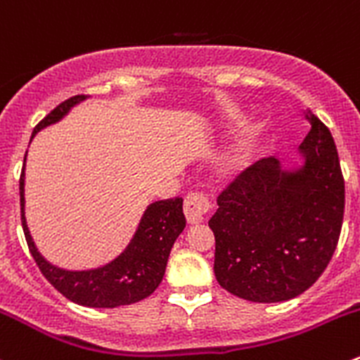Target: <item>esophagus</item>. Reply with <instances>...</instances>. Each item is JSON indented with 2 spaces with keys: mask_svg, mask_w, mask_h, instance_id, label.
<instances>
[{
  "mask_svg": "<svg viewBox=\"0 0 360 360\" xmlns=\"http://www.w3.org/2000/svg\"><path fill=\"white\" fill-rule=\"evenodd\" d=\"M210 210V201L202 192H191V194L185 198L184 202V213L185 219L191 226L194 224H201L205 220V215Z\"/></svg>",
  "mask_w": 360,
  "mask_h": 360,
  "instance_id": "obj_1",
  "label": "esophagus"
}]
</instances>
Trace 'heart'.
<instances>
[{
  "instance_id": "1",
  "label": "heart",
  "mask_w": 360,
  "mask_h": 360,
  "mask_svg": "<svg viewBox=\"0 0 360 360\" xmlns=\"http://www.w3.org/2000/svg\"><path fill=\"white\" fill-rule=\"evenodd\" d=\"M259 148V131L257 129H245L240 136L236 138V141L233 143V147L226 152V155L220 161L219 168H217V175L222 181H236L241 176H245V173L252 168L255 161V155H257Z\"/></svg>"
}]
</instances>
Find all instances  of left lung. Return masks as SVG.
Returning a JSON list of instances; mask_svg holds the SVG:
<instances>
[{
	"mask_svg": "<svg viewBox=\"0 0 360 360\" xmlns=\"http://www.w3.org/2000/svg\"><path fill=\"white\" fill-rule=\"evenodd\" d=\"M311 131L297 161L255 162L219 195L208 226L215 234V278L252 302L297 297L329 264L345 212V181L329 129L304 110Z\"/></svg>",
	"mask_w": 360,
	"mask_h": 360,
	"instance_id": "1",
	"label": "left lung"
}]
</instances>
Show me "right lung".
<instances>
[{
  "mask_svg": "<svg viewBox=\"0 0 360 360\" xmlns=\"http://www.w3.org/2000/svg\"><path fill=\"white\" fill-rule=\"evenodd\" d=\"M87 96H73L52 110L37 127L34 134L45 127L63 120L71 108L85 101ZM26 158H24L22 175H20V215L22 229L26 234L27 247L45 278L70 301L87 308H117L131 304L150 296L165 276L169 252L173 243L185 227L184 199H166L155 201L145 208L136 231L129 243L115 259L98 268L64 269L49 262L38 250L30 233L26 220Z\"/></svg>",
  "mask_w": 360,
  "mask_h": 360,
  "instance_id": "1",
  "label": "right lung"
}]
</instances>
